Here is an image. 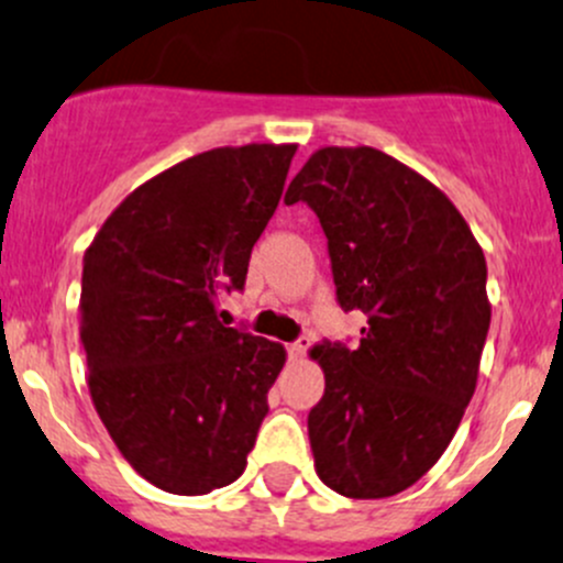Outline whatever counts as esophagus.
I'll return each instance as SVG.
<instances>
[{"instance_id":"obj_1","label":"esophagus","mask_w":563,"mask_h":563,"mask_svg":"<svg viewBox=\"0 0 563 563\" xmlns=\"http://www.w3.org/2000/svg\"><path fill=\"white\" fill-rule=\"evenodd\" d=\"M309 346H311L309 335H300L298 341H292V344L287 346V352H289V357H292V361H303V355H306V350H309Z\"/></svg>"}]
</instances>
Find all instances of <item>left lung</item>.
<instances>
[{
	"mask_svg": "<svg viewBox=\"0 0 563 563\" xmlns=\"http://www.w3.org/2000/svg\"><path fill=\"white\" fill-rule=\"evenodd\" d=\"M328 235L339 303L363 309L357 350L314 344L324 396L309 411L320 479L346 498L415 485L453 442L490 328L485 254L450 197L371 146L309 156L284 202Z\"/></svg>",
	"mask_w": 563,
	"mask_h": 563,
	"instance_id": "obj_1",
	"label": "left lung"
}]
</instances>
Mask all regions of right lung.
<instances>
[{
	"label": "right lung",
	"instance_id": "add662e5",
	"mask_svg": "<svg viewBox=\"0 0 563 563\" xmlns=\"http://www.w3.org/2000/svg\"><path fill=\"white\" fill-rule=\"evenodd\" d=\"M295 143L189 156L130 192L84 254L80 341L102 426L143 479L202 496L246 468L287 352L224 328Z\"/></svg>",
	"mask_w": 563,
	"mask_h": 563
}]
</instances>
